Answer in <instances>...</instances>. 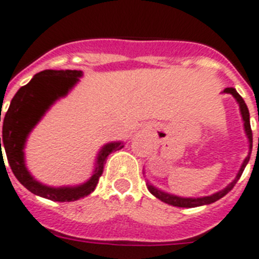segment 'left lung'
<instances>
[{
  "mask_svg": "<svg viewBox=\"0 0 259 259\" xmlns=\"http://www.w3.org/2000/svg\"><path fill=\"white\" fill-rule=\"evenodd\" d=\"M223 93L232 94V96H233V98L237 101L238 106H240L241 116H242V120H244L245 134H246L247 139H249V149H250V152H249L247 157L244 160L242 165H241L237 176H236L235 180L232 181L228 186L225 187V189L220 190V191H218V193H215V194H212V195L202 196V198H183V196H177V195H173V194L161 191V190H158L157 187L152 186V185H149V183H148V190L151 191L152 195H154L156 198L160 199L161 202L167 203V204L174 205V207H183V208H193V207H199V205L211 204V203L216 202V200L222 199L224 195H227V194H228L229 191L233 189V187H235V185L237 183V181L240 180V177H241V174H242V171H244L245 166H246L247 162H249V160H250L251 148H253V134H251V128H250V115H249V110H247L246 103H245V101L242 99V97H241L240 94L236 92L235 88H227V89H224V92Z\"/></svg>",
  "mask_w": 259,
  "mask_h": 259,
  "instance_id": "obj_1",
  "label": "left lung"
}]
</instances>
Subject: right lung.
I'll return each instance as SVG.
<instances>
[{
  "instance_id": "right-lung-1",
  "label": "right lung",
  "mask_w": 259,
  "mask_h": 259,
  "mask_svg": "<svg viewBox=\"0 0 259 259\" xmlns=\"http://www.w3.org/2000/svg\"><path fill=\"white\" fill-rule=\"evenodd\" d=\"M82 76L81 70H52L47 69L36 73L27 85L22 86L10 102L8 112L2 124V138H0L1 161L2 147L5 148L8 162L12 167L15 178L28 191L41 198L55 202H74L77 199L88 196L96 189L99 177L103 173L106 158L111 152L119 151L124 147L120 141L103 145L97 157L96 170L89 181L78 186L51 187L37 182L24 163V144L32 128L39 123L48 108L57 99L65 97L73 86ZM1 121V115H0ZM5 163V162H4Z\"/></svg>"
}]
</instances>
